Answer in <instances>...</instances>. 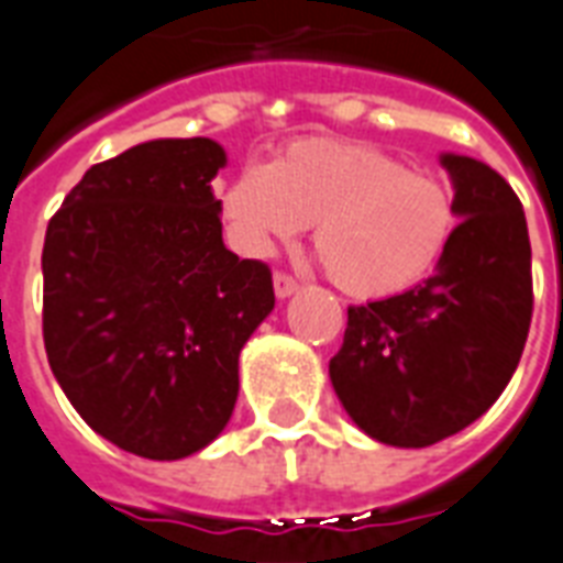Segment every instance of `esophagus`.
<instances>
[{
  "label": "esophagus",
  "instance_id": "esophagus-1",
  "mask_svg": "<svg viewBox=\"0 0 563 563\" xmlns=\"http://www.w3.org/2000/svg\"><path fill=\"white\" fill-rule=\"evenodd\" d=\"M273 287H276V297L278 299L294 297V294H297V290H299L297 278L285 276V273H276V278H273Z\"/></svg>",
  "mask_w": 563,
  "mask_h": 563
}]
</instances>
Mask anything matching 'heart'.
<instances>
[{"instance_id": "1", "label": "heart", "mask_w": 563, "mask_h": 563, "mask_svg": "<svg viewBox=\"0 0 563 563\" xmlns=\"http://www.w3.org/2000/svg\"><path fill=\"white\" fill-rule=\"evenodd\" d=\"M228 243L269 257L314 225L329 278L356 299H386L433 273L457 231V205L439 177L404 168L356 139H302L266 166L249 163L219 192Z\"/></svg>"}]
</instances>
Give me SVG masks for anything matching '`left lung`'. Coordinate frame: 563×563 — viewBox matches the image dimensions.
<instances>
[{"label":"left lung","instance_id":"left-lung-1","mask_svg":"<svg viewBox=\"0 0 563 563\" xmlns=\"http://www.w3.org/2000/svg\"><path fill=\"white\" fill-rule=\"evenodd\" d=\"M460 225L437 273L404 294L346 308L329 379L358 430L427 448L484 416L531 327V243L517 192L487 163L442 154Z\"/></svg>","mask_w":563,"mask_h":563}]
</instances>
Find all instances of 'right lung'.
<instances>
[{"label": "right lung", "mask_w": 563, "mask_h": 563, "mask_svg": "<svg viewBox=\"0 0 563 563\" xmlns=\"http://www.w3.org/2000/svg\"><path fill=\"white\" fill-rule=\"evenodd\" d=\"M213 139H151L97 163L49 219L44 346L86 424L121 451L184 460L225 430L240 350L273 276L222 243Z\"/></svg>", "instance_id": "1"}]
</instances>
